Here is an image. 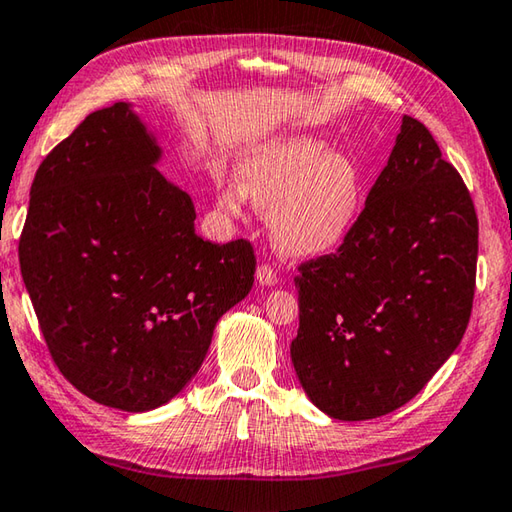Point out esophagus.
Listing matches in <instances>:
<instances>
[{
    "instance_id": "esophagus-1",
    "label": "esophagus",
    "mask_w": 512,
    "mask_h": 512,
    "mask_svg": "<svg viewBox=\"0 0 512 512\" xmlns=\"http://www.w3.org/2000/svg\"><path fill=\"white\" fill-rule=\"evenodd\" d=\"M256 278L260 285H276L278 283V274L276 269L269 265V263H260L256 269Z\"/></svg>"
}]
</instances>
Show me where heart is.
<instances>
[{
    "instance_id": "obj_1",
    "label": "heart",
    "mask_w": 512,
    "mask_h": 512,
    "mask_svg": "<svg viewBox=\"0 0 512 512\" xmlns=\"http://www.w3.org/2000/svg\"><path fill=\"white\" fill-rule=\"evenodd\" d=\"M236 178L240 194L272 207V234L292 256L334 252L352 234L363 211L359 165L312 136L260 144L238 162ZM240 194L227 189L220 202L236 211L243 202Z\"/></svg>"
}]
</instances>
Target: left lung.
Masks as SVG:
<instances>
[{"label": "left lung", "mask_w": 512, "mask_h": 512, "mask_svg": "<svg viewBox=\"0 0 512 512\" xmlns=\"http://www.w3.org/2000/svg\"><path fill=\"white\" fill-rule=\"evenodd\" d=\"M479 223L459 171L403 115L359 223L334 254L298 265L294 370L316 408L383 417L419 394L464 336Z\"/></svg>", "instance_id": "obj_1"}]
</instances>
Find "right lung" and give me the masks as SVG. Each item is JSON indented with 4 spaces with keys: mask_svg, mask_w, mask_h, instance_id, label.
I'll return each mask as SVG.
<instances>
[{
    "mask_svg": "<svg viewBox=\"0 0 512 512\" xmlns=\"http://www.w3.org/2000/svg\"><path fill=\"white\" fill-rule=\"evenodd\" d=\"M158 158L129 104L89 113L42 160L19 236V269L57 370L127 412L185 388L256 272L249 240L196 234L194 202L153 167Z\"/></svg>",
    "mask_w": 512,
    "mask_h": 512,
    "instance_id": "right-lung-1",
    "label": "right lung"
}]
</instances>
